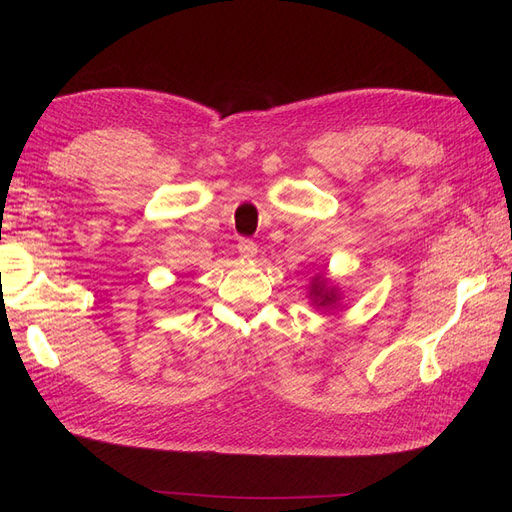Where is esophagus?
Instances as JSON below:
<instances>
[{
  "instance_id": "obj_1",
  "label": "esophagus",
  "mask_w": 512,
  "mask_h": 512,
  "mask_svg": "<svg viewBox=\"0 0 512 512\" xmlns=\"http://www.w3.org/2000/svg\"><path fill=\"white\" fill-rule=\"evenodd\" d=\"M237 250H239V256L245 258V260H252L258 254V247L252 239H239Z\"/></svg>"
}]
</instances>
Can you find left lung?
I'll return each instance as SVG.
<instances>
[{"instance_id": "1", "label": "left lung", "mask_w": 512, "mask_h": 512, "mask_svg": "<svg viewBox=\"0 0 512 512\" xmlns=\"http://www.w3.org/2000/svg\"><path fill=\"white\" fill-rule=\"evenodd\" d=\"M309 299L318 309H333L339 305V290L329 286V280L324 275H316L312 286H309Z\"/></svg>"}]
</instances>
